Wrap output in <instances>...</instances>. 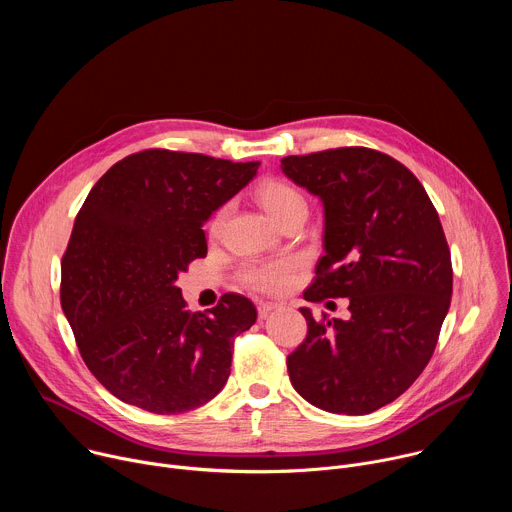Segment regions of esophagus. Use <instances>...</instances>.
<instances>
[{
    "instance_id": "esophagus-1",
    "label": "esophagus",
    "mask_w": 512,
    "mask_h": 512,
    "mask_svg": "<svg viewBox=\"0 0 512 512\" xmlns=\"http://www.w3.org/2000/svg\"><path fill=\"white\" fill-rule=\"evenodd\" d=\"M279 308V304H275V302H259L257 304V310H259V316L261 318H265L269 312H273V310H277Z\"/></svg>"
}]
</instances>
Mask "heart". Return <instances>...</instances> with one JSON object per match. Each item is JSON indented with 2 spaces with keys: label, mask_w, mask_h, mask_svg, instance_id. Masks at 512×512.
<instances>
[{
  "label": "heart",
  "mask_w": 512,
  "mask_h": 512,
  "mask_svg": "<svg viewBox=\"0 0 512 512\" xmlns=\"http://www.w3.org/2000/svg\"><path fill=\"white\" fill-rule=\"evenodd\" d=\"M257 200L275 223H281L289 214H296V212L306 214L308 210L306 196L294 184H289L285 180H265L263 184H259ZM225 212L227 208H218L210 218L208 231L212 235L221 231ZM291 273H294V261L289 259L253 261L243 267L241 279L253 289L267 291V294H277V291H283L289 285Z\"/></svg>",
  "instance_id": "1"
}]
</instances>
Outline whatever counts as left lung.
Instances as JSON below:
<instances>
[{
	"label": "left lung",
	"mask_w": 512,
	"mask_h": 512,
	"mask_svg": "<svg viewBox=\"0 0 512 512\" xmlns=\"http://www.w3.org/2000/svg\"><path fill=\"white\" fill-rule=\"evenodd\" d=\"M281 172L324 208V255L304 298H348V320L316 322L287 356L294 389L312 405L367 415L421 375L452 300V257L425 188L369 148L287 156Z\"/></svg>",
	"instance_id": "left-lung-1"
}]
</instances>
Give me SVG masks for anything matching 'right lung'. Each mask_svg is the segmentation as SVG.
Segmentation results:
<instances>
[{"label": "right lung", "instance_id": "right-lung-1", "mask_svg": "<svg viewBox=\"0 0 512 512\" xmlns=\"http://www.w3.org/2000/svg\"><path fill=\"white\" fill-rule=\"evenodd\" d=\"M257 168L145 150L89 192L62 257L60 302L89 371L123 403L174 415L225 387L233 338L257 310L227 294L208 314H190L176 281L206 257L202 225Z\"/></svg>", "mask_w": 512, "mask_h": 512}]
</instances>
